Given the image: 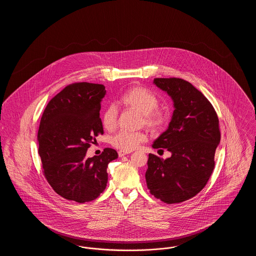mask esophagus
<instances>
[{
    "mask_svg": "<svg viewBox=\"0 0 256 256\" xmlns=\"http://www.w3.org/2000/svg\"><path fill=\"white\" fill-rule=\"evenodd\" d=\"M130 154V152H124V150H119V152H118V156H119L120 158H122V156H126V154Z\"/></svg>",
    "mask_w": 256,
    "mask_h": 256,
    "instance_id": "obj_1",
    "label": "esophagus"
}]
</instances>
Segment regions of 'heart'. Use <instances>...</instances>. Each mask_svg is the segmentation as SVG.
I'll return each mask as SVG.
<instances>
[{"mask_svg":"<svg viewBox=\"0 0 256 256\" xmlns=\"http://www.w3.org/2000/svg\"><path fill=\"white\" fill-rule=\"evenodd\" d=\"M120 104L128 110H135L142 114L141 124H145L152 132L162 130L169 122V113L158 108L159 98L152 92L142 86H134L128 89L120 98ZM118 113L115 106H110L102 115V124L108 132H112L117 126ZM146 140L143 132L121 130L113 135L111 145L124 152H130Z\"/></svg>","mask_w":256,"mask_h":256,"instance_id":"b5f03b06","label":"heart"}]
</instances>
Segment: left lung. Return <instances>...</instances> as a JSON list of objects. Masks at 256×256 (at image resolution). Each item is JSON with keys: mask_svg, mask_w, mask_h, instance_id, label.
<instances>
[{"mask_svg": "<svg viewBox=\"0 0 256 256\" xmlns=\"http://www.w3.org/2000/svg\"><path fill=\"white\" fill-rule=\"evenodd\" d=\"M154 84L170 95L174 110L168 130L152 148H167L172 156L163 160L148 154L146 186L162 202L180 204L200 193L212 174L220 141L219 119L211 102L190 82L156 78Z\"/></svg>", "mask_w": 256, "mask_h": 256, "instance_id": "1", "label": "left lung"}]
</instances>
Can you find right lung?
<instances>
[{"instance_id": "1", "label": "right lung", "mask_w": 256, "mask_h": 256, "mask_svg": "<svg viewBox=\"0 0 256 256\" xmlns=\"http://www.w3.org/2000/svg\"><path fill=\"white\" fill-rule=\"evenodd\" d=\"M102 84L74 82L52 98L43 112L38 130V154L43 174L56 193L84 204L96 200L108 183V166L118 158L106 148L86 158L87 150L104 134L100 118Z\"/></svg>"}]
</instances>
